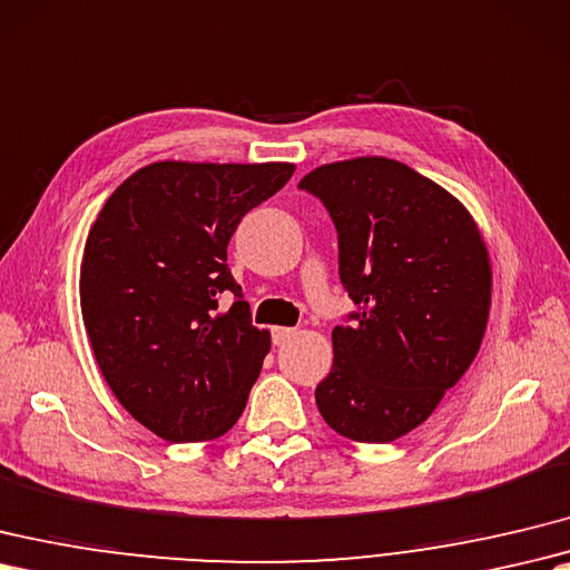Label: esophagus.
I'll return each mask as SVG.
<instances>
[{
	"mask_svg": "<svg viewBox=\"0 0 570 570\" xmlns=\"http://www.w3.org/2000/svg\"><path fill=\"white\" fill-rule=\"evenodd\" d=\"M296 335V327H274L272 330V340L274 345H286V342Z\"/></svg>",
	"mask_w": 570,
	"mask_h": 570,
	"instance_id": "esophagus-1",
	"label": "esophagus"
}]
</instances>
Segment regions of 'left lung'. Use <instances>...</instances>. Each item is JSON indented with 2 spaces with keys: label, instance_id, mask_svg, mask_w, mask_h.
Here are the masks:
<instances>
[{
  "label": "left lung",
  "instance_id": "8db88e82",
  "mask_svg": "<svg viewBox=\"0 0 570 570\" xmlns=\"http://www.w3.org/2000/svg\"><path fill=\"white\" fill-rule=\"evenodd\" d=\"M335 220L352 325L333 330L315 403L335 432L386 444L420 428L469 372L491 315L493 269L454 194L391 157L315 167L298 181Z\"/></svg>",
  "mask_w": 570,
  "mask_h": 570
}]
</instances>
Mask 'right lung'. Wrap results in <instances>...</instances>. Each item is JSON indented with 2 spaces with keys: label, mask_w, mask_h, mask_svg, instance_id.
Listing matches in <instances>:
<instances>
[{
  "label": "right lung",
  "mask_w": 570,
  "mask_h": 570,
  "mask_svg": "<svg viewBox=\"0 0 570 570\" xmlns=\"http://www.w3.org/2000/svg\"><path fill=\"white\" fill-rule=\"evenodd\" d=\"M294 169L160 160L134 171L91 225L79 267L91 352L118 403L167 442L216 440L243 415L272 335L249 323L228 243ZM223 289L238 301L216 314Z\"/></svg>",
  "instance_id": "add662e5"
}]
</instances>
